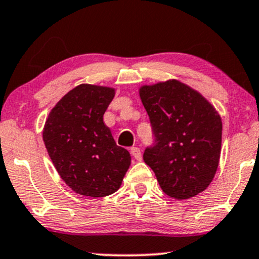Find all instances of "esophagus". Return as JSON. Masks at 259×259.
I'll return each mask as SVG.
<instances>
[{
	"instance_id": "1",
	"label": "esophagus",
	"mask_w": 259,
	"mask_h": 259,
	"mask_svg": "<svg viewBox=\"0 0 259 259\" xmlns=\"http://www.w3.org/2000/svg\"><path fill=\"white\" fill-rule=\"evenodd\" d=\"M130 153H132V155L134 157V159L141 160L142 155H141V151H140V148L132 147V148H130Z\"/></svg>"
}]
</instances>
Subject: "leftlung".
<instances>
[{"mask_svg":"<svg viewBox=\"0 0 259 259\" xmlns=\"http://www.w3.org/2000/svg\"><path fill=\"white\" fill-rule=\"evenodd\" d=\"M149 117L153 143L143 160L160 188L175 199H188L207 188L219 167L222 120L204 96L179 80L140 89Z\"/></svg>","mask_w":259,"mask_h":259,"instance_id":"8db88e82","label":"left lung"}]
</instances>
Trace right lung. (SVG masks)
Segmentation results:
<instances>
[{"mask_svg": "<svg viewBox=\"0 0 259 259\" xmlns=\"http://www.w3.org/2000/svg\"><path fill=\"white\" fill-rule=\"evenodd\" d=\"M114 89L80 84L55 105L43 141L65 183L80 195L101 198L117 192L129 169V152L117 146L104 113Z\"/></svg>", "mask_w": 259, "mask_h": 259, "instance_id": "add662e5", "label": "right lung"}]
</instances>
